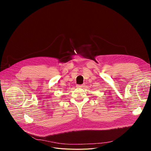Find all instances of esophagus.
Here are the masks:
<instances>
[{
	"label": "esophagus",
	"mask_w": 151,
	"mask_h": 151,
	"mask_svg": "<svg viewBox=\"0 0 151 151\" xmlns=\"http://www.w3.org/2000/svg\"><path fill=\"white\" fill-rule=\"evenodd\" d=\"M85 86V84L84 83H83V84H82V85H78L77 87H79V88H82V87H83Z\"/></svg>",
	"instance_id": "obj_1"
}]
</instances>
